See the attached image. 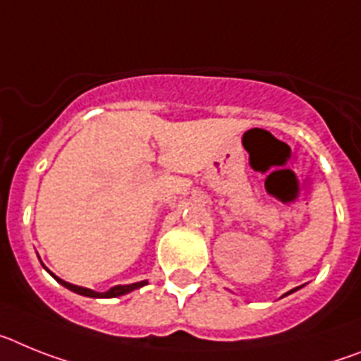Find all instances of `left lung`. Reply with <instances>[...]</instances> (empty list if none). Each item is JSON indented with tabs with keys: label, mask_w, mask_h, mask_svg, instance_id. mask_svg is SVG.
<instances>
[{
	"label": "left lung",
	"mask_w": 361,
	"mask_h": 361,
	"mask_svg": "<svg viewBox=\"0 0 361 361\" xmlns=\"http://www.w3.org/2000/svg\"><path fill=\"white\" fill-rule=\"evenodd\" d=\"M298 289H302V287H296V289L289 290V293H285V294H283V296H287V294H293V293H296V290H298Z\"/></svg>",
	"instance_id": "left-lung-1"
}]
</instances>
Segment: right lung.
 Listing matches in <instances>:
<instances>
[{"label": "right lung", "mask_w": 361, "mask_h": 361, "mask_svg": "<svg viewBox=\"0 0 361 361\" xmlns=\"http://www.w3.org/2000/svg\"><path fill=\"white\" fill-rule=\"evenodd\" d=\"M42 265H43V263H42ZM43 267H45V265H43ZM47 271H49V269H47ZM50 276H52V278H54L58 283H61L63 287H67L68 290H72V293L81 294V296H87V298H118V296H123V294L133 293V290L140 289V287H143V285L149 283L147 280H143V281H136V283H128V285H116V287L109 289L106 293H96V290H92V289H87V287H80V285L68 283V281L61 280V278H58V276L52 274V272H50Z\"/></svg>", "instance_id": "obj_1"}]
</instances>
